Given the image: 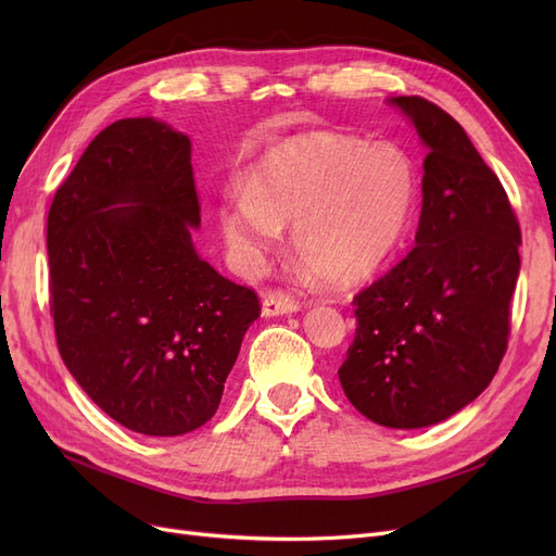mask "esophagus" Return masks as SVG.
Returning <instances> with one entry per match:
<instances>
[{
	"label": "esophagus",
	"instance_id": "34e87169",
	"mask_svg": "<svg viewBox=\"0 0 556 556\" xmlns=\"http://www.w3.org/2000/svg\"><path fill=\"white\" fill-rule=\"evenodd\" d=\"M301 308L299 301H294L292 296H285L278 292H266L264 301H262V315L264 317H276V315H288V313H296Z\"/></svg>",
	"mask_w": 556,
	"mask_h": 556
}]
</instances>
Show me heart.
Instances as JSON below:
<instances>
[{"mask_svg":"<svg viewBox=\"0 0 556 556\" xmlns=\"http://www.w3.org/2000/svg\"><path fill=\"white\" fill-rule=\"evenodd\" d=\"M415 199L417 169L406 150L313 131L276 146L220 220L248 262L278 241L282 223H294L292 248L306 271L352 288L394 255Z\"/></svg>","mask_w":556,"mask_h":556,"instance_id":"obj_1","label":"heart"}]
</instances>
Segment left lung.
I'll return each instance as SVG.
<instances>
[{"label": "left lung", "mask_w": 556, "mask_h": 556, "mask_svg": "<svg viewBox=\"0 0 556 556\" xmlns=\"http://www.w3.org/2000/svg\"><path fill=\"white\" fill-rule=\"evenodd\" d=\"M427 146L415 248L355 296L339 368L348 401L390 429L439 425L498 371L519 276V223L464 127L422 97H392Z\"/></svg>", "instance_id": "obj_1"}]
</instances>
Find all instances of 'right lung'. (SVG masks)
<instances>
[{
  "instance_id": "right-lung-1",
  "label": "right lung",
  "mask_w": 556,
  "mask_h": 556,
  "mask_svg": "<svg viewBox=\"0 0 556 556\" xmlns=\"http://www.w3.org/2000/svg\"><path fill=\"white\" fill-rule=\"evenodd\" d=\"M192 143L155 117L99 131L48 211L50 313L62 362L117 425H206L260 317L257 294L199 257Z\"/></svg>"
}]
</instances>
